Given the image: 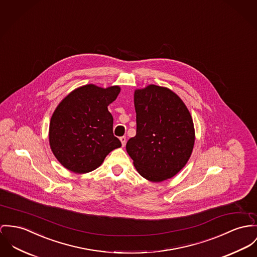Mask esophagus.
Here are the masks:
<instances>
[{"label": "esophagus", "mask_w": 257, "mask_h": 257, "mask_svg": "<svg viewBox=\"0 0 257 257\" xmlns=\"http://www.w3.org/2000/svg\"><path fill=\"white\" fill-rule=\"evenodd\" d=\"M120 142H121V144H122V147H124L125 144H126V137H125V136L120 137Z\"/></svg>", "instance_id": "esophagus-1"}]
</instances>
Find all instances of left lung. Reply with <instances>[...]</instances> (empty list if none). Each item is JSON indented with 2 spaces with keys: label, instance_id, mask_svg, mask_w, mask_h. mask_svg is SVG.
Returning <instances> with one entry per match:
<instances>
[{
  "label": "left lung",
  "instance_id": "left-lung-1",
  "mask_svg": "<svg viewBox=\"0 0 257 257\" xmlns=\"http://www.w3.org/2000/svg\"><path fill=\"white\" fill-rule=\"evenodd\" d=\"M137 131L126 151L139 174L152 182L172 178L186 165L195 144L193 119L183 100L165 87L149 85L134 94Z\"/></svg>",
  "mask_w": 257,
  "mask_h": 257
}]
</instances>
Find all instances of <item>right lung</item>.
I'll use <instances>...</instances> for the list:
<instances>
[{
  "label": "right lung",
  "mask_w": 257,
  "mask_h": 257,
  "mask_svg": "<svg viewBox=\"0 0 257 257\" xmlns=\"http://www.w3.org/2000/svg\"><path fill=\"white\" fill-rule=\"evenodd\" d=\"M118 86L79 87L59 102L52 115L49 141L53 154L66 169L88 173L121 147L113 135V117L107 106L117 98Z\"/></svg>",
  "instance_id": "1"
}]
</instances>
